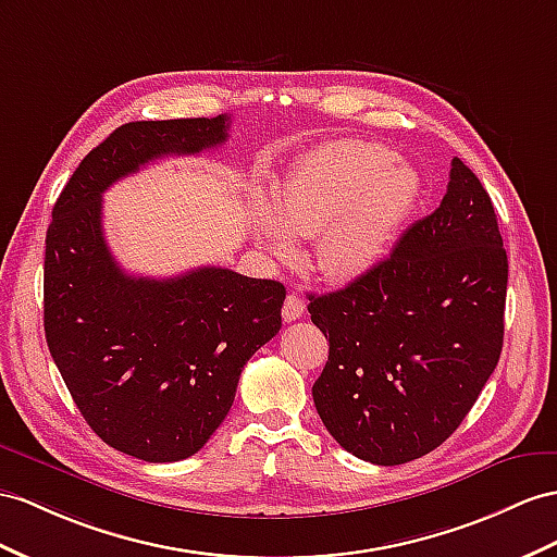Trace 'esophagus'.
<instances>
[{"instance_id":"esophagus-1","label":"esophagus","mask_w":557,"mask_h":557,"mask_svg":"<svg viewBox=\"0 0 557 557\" xmlns=\"http://www.w3.org/2000/svg\"><path fill=\"white\" fill-rule=\"evenodd\" d=\"M304 312H306L304 296L289 294L287 298H284V306H282V318H284V322H294V320H298V318H304Z\"/></svg>"}]
</instances>
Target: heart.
Returning <instances> with one entry per match:
<instances>
[{"mask_svg":"<svg viewBox=\"0 0 557 557\" xmlns=\"http://www.w3.org/2000/svg\"><path fill=\"white\" fill-rule=\"evenodd\" d=\"M421 193L414 166L381 143L344 138L308 152L284 181L277 211L259 209L265 251L292 261L296 239L315 237L330 280L362 277L386 259Z\"/></svg>","mask_w":557,"mask_h":557,"instance_id":"b5f03b06","label":"heart"}]
</instances>
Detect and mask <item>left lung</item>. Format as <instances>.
<instances>
[{
	"instance_id": "8db88e82",
	"label": "left lung",
	"mask_w": 557,
	"mask_h": 557,
	"mask_svg": "<svg viewBox=\"0 0 557 557\" xmlns=\"http://www.w3.org/2000/svg\"><path fill=\"white\" fill-rule=\"evenodd\" d=\"M508 259L494 205L459 157L440 207L346 289L308 296L330 360L312 386L346 451L400 466L433 451L475 405L504 346Z\"/></svg>"
}]
</instances>
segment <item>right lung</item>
I'll return each instance as SVG.
<instances>
[{
    "label": "right lung",
    "instance_id": "obj_1",
    "mask_svg": "<svg viewBox=\"0 0 557 557\" xmlns=\"http://www.w3.org/2000/svg\"><path fill=\"white\" fill-rule=\"evenodd\" d=\"M227 124L225 115L122 124L84 157L51 211V358L91 431L150 463L205 447L247 360L280 332L287 292L216 265L166 280L124 273L103 235V193L160 157L221 146Z\"/></svg>",
    "mask_w": 557,
    "mask_h": 557
}]
</instances>
